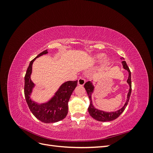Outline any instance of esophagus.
<instances>
[{
    "instance_id": "1",
    "label": "esophagus",
    "mask_w": 153,
    "mask_h": 153,
    "mask_svg": "<svg viewBox=\"0 0 153 153\" xmlns=\"http://www.w3.org/2000/svg\"><path fill=\"white\" fill-rule=\"evenodd\" d=\"M85 80L84 78L80 77V78H79V79L78 80V85L83 86L85 84Z\"/></svg>"
}]
</instances>
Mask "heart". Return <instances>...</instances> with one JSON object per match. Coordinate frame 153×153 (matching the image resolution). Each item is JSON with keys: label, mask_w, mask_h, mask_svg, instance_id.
<instances>
[{"label": "heart", "mask_w": 153, "mask_h": 153, "mask_svg": "<svg viewBox=\"0 0 153 153\" xmlns=\"http://www.w3.org/2000/svg\"><path fill=\"white\" fill-rule=\"evenodd\" d=\"M104 57H105V55L103 53H100V54L94 55L93 58H92V60H93V61H94L96 62H99L104 58ZM108 62H109V59H106L104 61V64H108Z\"/></svg>", "instance_id": "1"}]
</instances>
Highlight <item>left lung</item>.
I'll return each instance as SVG.
<instances>
[{"label":"left lung","instance_id":"obj_1","mask_svg":"<svg viewBox=\"0 0 153 153\" xmlns=\"http://www.w3.org/2000/svg\"><path fill=\"white\" fill-rule=\"evenodd\" d=\"M122 60H124V58H121ZM122 64L124 69H126L128 71V78L127 80V83L129 85V92L127 95V100L125 103L124 105L123 106V107L119 109L115 112H104L103 110H100L96 108L94 106L92 105V94L94 92V87L92 84V82L91 81H89L86 82L85 85H84V87L87 91V93L88 94V96H89V98L90 100V105L89 108H88V111H89V113L90 114L91 116L94 118V119L97 120L98 121H101V122H106V121H113V120L117 119L120 115H121L123 112L124 110L126 108V106L128 103V101L129 100V98H130L131 96V71L129 70V67L128 66L126 62V61H122Z\"/></svg>","mask_w":153,"mask_h":153}]
</instances>
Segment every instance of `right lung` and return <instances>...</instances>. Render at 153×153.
Listing matches in <instances>:
<instances>
[{
	"instance_id": "obj_1",
	"label": "right lung",
	"mask_w": 153,
	"mask_h": 153,
	"mask_svg": "<svg viewBox=\"0 0 153 153\" xmlns=\"http://www.w3.org/2000/svg\"><path fill=\"white\" fill-rule=\"evenodd\" d=\"M47 53H48V51L46 50L30 61L25 76L24 94L27 103L32 114L41 122L53 123L61 121L66 117L68 112V101L77 85L78 81L64 82L47 102L39 104L32 101L30 96L35 86L30 79L32 64L37 58Z\"/></svg>"
}]
</instances>
